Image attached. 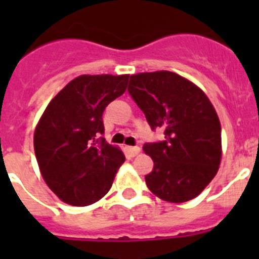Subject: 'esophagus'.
<instances>
[{"label": "esophagus", "mask_w": 259, "mask_h": 259, "mask_svg": "<svg viewBox=\"0 0 259 259\" xmlns=\"http://www.w3.org/2000/svg\"><path fill=\"white\" fill-rule=\"evenodd\" d=\"M125 152L130 157H135L140 153V148L139 146H125Z\"/></svg>", "instance_id": "esophagus-1"}]
</instances>
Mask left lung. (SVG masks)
<instances>
[{"instance_id":"8db88e82","label":"left lung","mask_w":259,"mask_h":259,"mask_svg":"<svg viewBox=\"0 0 259 259\" xmlns=\"http://www.w3.org/2000/svg\"><path fill=\"white\" fill-rule=\"evenodd\" d=\"M128 92L152 130L164 140L143 146L154 162L145 183L168 202L193 200L219 170L222 130L218 114L202 89L171 71L131 75Z\"/></svg>"}]
</instances>
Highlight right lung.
Returning <instances> with one entry per match:
<instances>
[{"label": "right lung", "mask_w": 259, "mask_h": 259, "mask_svg": "<svg viewBox=\"0 0 259 259\" xmlns=\"http://www.w3.org/2000/svg\"><path fill=\"white\" fill-rule=\"evenodd\" d=\"M130 75H80L59 91L41 115L33 135L38 168L57 197L88 206L110 191L125 161L105 141L102 114L125 92Z\"/></svg>", "instance_id": "add662e5"}]
</instances>
